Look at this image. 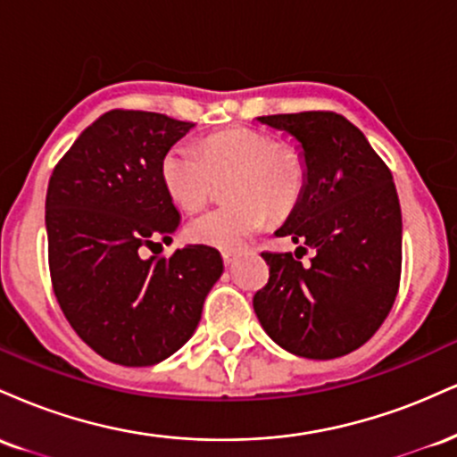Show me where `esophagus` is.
<instances>
[{
    "mask_svg": "<svg viewBox=\"0 0 457 457\" xmlns=\"http://www.w3.org/2000/svg\"><path fill=\"white\" fill-rule=\"evenodd\" d=\"M236 260H238V255L232 253V251H223V262H225V266H234Z\"/></svg>",
    "mask_w": 457,
    "mask_h": 457,
    "instance_id": "1",
    "label": "esophagus"
}]
</instances>
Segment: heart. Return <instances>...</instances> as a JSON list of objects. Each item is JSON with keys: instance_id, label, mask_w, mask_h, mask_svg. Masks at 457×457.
Listing matches in <instances>:
<instances>
[{"instance_id": "1", "label": "heart", "mask_w": 457, "mask_h": 457, "mask_svg": "<svg viewBox=\"0 0 457 457\" xmlns=\"http://www.w3.org/2000/svg\"><path fill=\"white\" fill-rule=\"evenodd\" d=\"M232 178L225 199L232 204L212 208L188 221L195 243L217 249H238L269 219L295 206L303 187V165L292 152H279L277 141L249 129H229L211 135L202 145L176 144L161 162L167 195L185 211L206 202L214 180Z\"/></svg>"}]
</instances>
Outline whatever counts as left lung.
I'll return each mask as SVG.
<instances>
[{
	"label": "left lung",
	"instance_id": "8db88e82",
	"mask_svg": "<svg viewBox=\"0 0 457 457\" xmlns=\"http://www.w3.org/2000/svg\"><path fill=\"white\" fill-rule=\"evenodd\" d=\"M258 122L296 141L303 187L275 232L301 246L262 253L270 277L253 296L255 316L287 353L337 359L380 328L397 296L402 211L393 176L339 113L264 115ZM307 250L314 258L303 267Z\"/></svg>",
	"mask_w": 457,
	"mask_h": 457
}]
</instances>
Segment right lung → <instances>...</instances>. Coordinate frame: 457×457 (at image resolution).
Segmentation results:
<instances>
[{"label":"right lung","mask_w":457,"mask_h":457,"mask_svg":"<svg viewBox=\"0 0 457 457\" xmlns=\"http://www.w3.org/2000/svg\"><path fill=\"white\" fill-rule=\"evenodd\" d=\"M195 124L152 112L103 113L57 162L45 223L54 292L75 333L112 363L165 361L195 333L204 301L223 272L221 253L170 243L180 212L161 180L162 156Z\"/></svg>","instance_id":"right-lung-1"}]
</instances>
